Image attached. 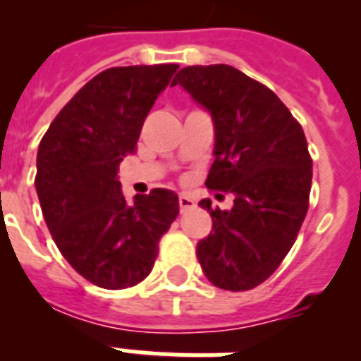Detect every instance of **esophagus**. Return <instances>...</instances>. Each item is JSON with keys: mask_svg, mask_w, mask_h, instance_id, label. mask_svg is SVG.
I'll use <instances>...</instances> for the list:
<instances>
[{"mask_svg": "<svg viewBox=\"0 0 361 361\" xmlns=\"http://www.w3.org/2000/svg\"><path fill=\"white\" fill-rule=\"evenodd\" d=\"M195 208V200L187 195H180V209L181 212H187V209Z\"/></svg>", "mask_w": 361, "mask_h": 361, "instance_id": "esophagus-1", "label": "esophagus"}]
</instances>
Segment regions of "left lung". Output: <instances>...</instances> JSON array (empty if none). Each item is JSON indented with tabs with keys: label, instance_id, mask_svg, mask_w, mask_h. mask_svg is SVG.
Segmentation results:
<instances>
[{
	"label": "left lung",
	"instance_id": "obj_1",
	"mask_svg": "<svg viewBox=\"0 0 361 361\" xmlns=\"http://www.w3.org/2000/svg\"><path fill=\"white\" fill-rule=\"evenodd\" d=\"M172 84L214 120L206 187L234 195L231 209L200 200L214 231L198 241V262L212 285L251 290L283 262L307 214L313 161L302 125L271 90L231 65L183 67Z\"/></svg>",
	"mask_w": 361,
	"mask_h": 361
}]
</instances>
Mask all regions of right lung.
<instances>
[{"mask_svg":"<svg viewBox=\"0 0 361 361\" xmlns=\"http://www.w3.org/2000/svg\"><path fill=\"white\" fill-rule=\"evenodd\" d=\"M178 65L112 67L87 82L42 136L35 189L65 260L93 285L135 286L180 214L178 195L153 189L127 204L118 170Z\"/></svg>","mask_w":361,"mask_h":361,"instance_id":"right-lung-1","label":"right lung"}]
</instances>
